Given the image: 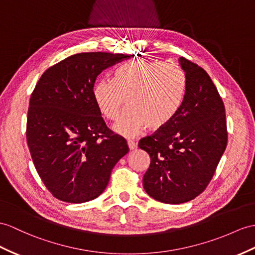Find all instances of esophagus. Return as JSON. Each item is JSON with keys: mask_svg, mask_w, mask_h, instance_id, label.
Returning a JSON list of instances; mask_svg holds the SVG:
<instances>
[{"mask_svg": "<svg viewBox=\"0 0 255 255\" xmlns=\"http://www.w3.org/2000/svg\"><path fill=\"white\" fill-rule=\"evenodd\" d=\"M128 146L129 150H134V149L137 147V144H136V142L133 140H128Z\"/></svg>", "mask_w": 255, "mask_h": 255, "instance_id": "obj_1", "label": "esophagus"}]
</instances>
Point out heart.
<instances>
[{"mask_svg":"<svg viewBox=\"0 0 255 255\" xmlns=\"http://www.w3.org/2000/svg\"><path fill=\"white\" fill-rule=\"evenodd\" d=\"M183 94L184 79L176 68L142 58L118 68L114 81L101 79L93 88L99 113L109 121L119 118L127 99L128 109L114 127L126 137L165 127L179 109Z\"/></svg>","mask_w":255,"mask_h":255,"instance_id":"b5f03b06","label":"heart"}]
</instances>
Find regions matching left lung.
I'll return each mask as SVG.
<instances>
[{"instance_id":"1","label":"left lung","mask_w":255,"mask_h":255,"mask_svg":"<svg viewBox=\"0 0 255 255\" xmlns=\"http://www.w3.org/2000/svg\"><path fill=\"white\" fill-rule=\"evenodd\" d=\"M185 95L173 119L138 147L150 156L142 177L147 194L160 202L195 199L212 179L227 146L225 106L207 71L185 57Z\"/></svg>"}]
</instances>
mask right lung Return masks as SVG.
<instances>
[{
    "instance_id": "1",
    "label": "right lung",
    "mask_w": 255,
    "mask_h": 255,
    "mask_svg": "<svg viewBox=\"0 0 255 255\" xmlns=\"http://www.w3.org/2000/svg\"><path fill=\"white\" fill-rule=\"evenodd\" d=\"M128 55L80 53L42 74L31 94L27 144L46 188L58 200L82 203L107 187L127 140L107 128L93 98L96 78Z\"/></svg>"
}]
</instances>
